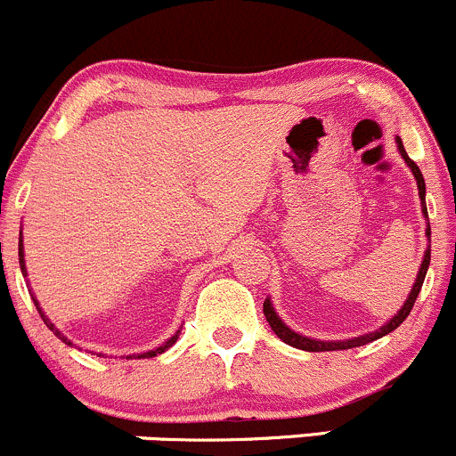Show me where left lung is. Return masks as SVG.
Masks as SVG:
<instances>
[{"label":"left lung","instance_id":"obj_1","mask_svg":"<svg viewBox=\"0 0 456 456\" xmlns=\"http://www.w3.org/2000/svg\"><path fill=\"white\" fill-rule=\"evenodd\" d=\"M397 145H399V151H402L403 160L408 163V167L412 169V174H415V181H417V187H419V199L424 202V214L428 216L426 211V183H424V174H421V169L417 167V163L412 159H408L406 150H403L402 145V139H397ZM426 236H430V224H428L426 229ZM428 265H430V249L426 251L424 256V262H421L419 266V273H417V280L415 284H412V291L411 296H408V300L403 302V306L399 309V314L393 317L390 322H386L384 326H381L379 330H375V333H369V335H360V338L355 339H346V342H317V339H311V338H305V335L296 333V330L289 329L287 324H284L282 320H280L278 315H275L273 306H271L269 300H265V306H262V311H265V317L266 322H269L271 330H273L275 335H278L280 339H282L284 344H289V346H296V348H302V351H309V353H322V351H346V348H355V346H364V344L372 342V339H379L384 338V335H388L390 330L397 329L399 324H402L403 320H406L408 315H411L412 306H415V300L417 296H419L421 291V284H424L426 280V271H428Z\"/></svg>","mask_w":456,"mask_h":456}]
</instances>
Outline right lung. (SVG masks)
I'll return each instance as SVG.
<instances>
[{"mask_svg":"<svg viewBox=\"0 0 456 456\" xmlns=\"http://www.w3.org/2000/svg\"><path fill=\"white\" fill-rule=\"evenodd\" d=\"M20 266H21V273H26V265H24V251H21V245H20ZM35 305H37V300H35ZM37 311H39V315L44 317V322H45V324H48L50 329L54 330V326L50 324L48 320H45V315H44V314H41L39 305H37ZM54 333H57L59 338H61V333H59V330H54ZM176 338H178V335H174L172 339H167V342H165V346H159V348H156V351H150V353H142V355H139V357H154V355H159V353H165V348H169V346H172V344L176 342ZM61 339H63V342H66V338H61ZM66 344H70V342H66Z\"/></svg>","mask_w":456,"mask_h":456,"instance_id":"obj_1","label":"right lung"}]
</instances>
